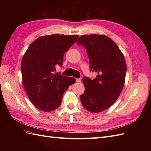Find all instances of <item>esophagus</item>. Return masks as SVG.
Segmentation results:
<instances>
[{"label": "esophagus", "mask_w": 151, "mask_h": 151, "mask_svg": "<svg viewBox=\"0 0 151 151\" xmlns=\"http://www.w3.org/2000/svg\"><path fill=\"white\" fill-rule=\"evenodd\" d=\"M81 80L80 79H76V83H81Z\"/></svg>", "instance_id": "obj_1"}]
</instances>
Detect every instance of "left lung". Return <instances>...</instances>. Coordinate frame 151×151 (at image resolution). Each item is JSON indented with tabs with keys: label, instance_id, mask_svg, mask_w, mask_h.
Listing matches in <instances>:
<instances>
[{
	"label": "left lung",
	"instance_id": "left-lung-1",
	"mask_svg": "<svg viewBox=\"0 0 151 151\" xmlns=\"http://www.w3.org/2000/svg\"><path fill=\"white\" fill-rule=\"evenodd\" d=\"M77 44L85 47L90 70L98 73L93 80L83 78L85 91L81 96V103L87 110L99 113L110 107L119 97L125 84V58L117 45L106 35H83Z\"/></svg>",
	"mask_w": 151,
	"mask_h": 151
}]
</instances>
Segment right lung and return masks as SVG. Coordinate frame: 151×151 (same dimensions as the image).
Here are the masks:
<instances>
[{
    "label": "right lung",
    "instance_id": "add662e5",
    "mask_svg": "<svg viewBox=\"0 0 151 151\" xmlns=\"http://www.w3.org/2000/svg\"><path fill=\"white\" fill-rule=\"evenodd\" d=\"M78 35L55 34L32 42L21 62L22 84L31 103L43 111H52L62 103L63 93L76 83L74 77L54 73L62 65L63 55Z\"/></svg>",
    "mask_w": 151,
    "mask_h": 151
}]
</instances>
